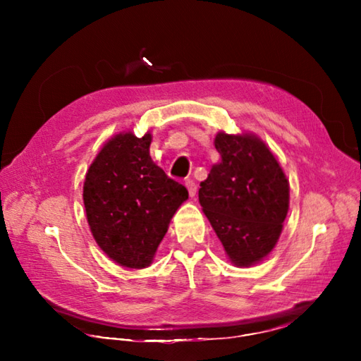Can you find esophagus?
<instances>
[{
	"label": "esophagus",
	"mask_w": 361,
	"mask_h": 361,
	"mask_svg": "<svg viewBox=\"0 0 361 361\" xmlns=\"http://www.w3.org/2000/svg\"><path fill=\"white\" fill-rule=\"evenodd\" d=\"M185 185H186V188H188V192H189V195H191V197H194V195H195V191H197V185H195L194 180H191V178L185 180Z\"/></svg>",
	"instance_id": "obj_1"
}]
</instances>
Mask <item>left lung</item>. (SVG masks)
<instances>
[{
  "label": "left lung",
  "mask_w": 361,
  "mask_h": 361,
  "mask_svg": "<svg viewBox=\"0 0 361 361\" xmlns=\"http://www.w3.org/2000/svg\"><path fill=\"white\" fill-rule=\"evenodd\" d=\"M219 164L200 183L199 202L237 266H252L276 247L288 213L290 186L277 159L259 138H215Z\"/></svg>",
  "instance_id": "obj_1"
}]
</instances>
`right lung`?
I'll list each match as a JSON object with an SVG mask.
<instances>
[{"mask_svg":"<svg viewBox=\"0 0 361 361\" xmlns=\"http://www.w3.org/2000/svg\"><path fill=\"white\" fill-rule=\"evenodd\" d=\"M151 135L119 133L103 146L84 181V207L99 247L118 264H151L188 189L151 161Z\"/></svg>","mask_w":361,"mask_h":361,"instance_id":"add662e5","label":"right lung"}]
</instances>
